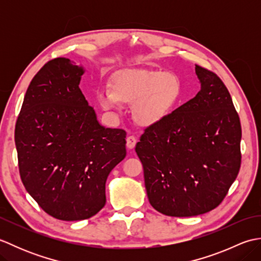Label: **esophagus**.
Masks as SVG:
<instances>
[{
	"instance_id": "esophagus-1",
	"label": "esophagus",
	"mask_w": 261,
	"mask_h": 261,
	"mask_svg": "<svg viewBox=\"0 0 261 261\" xmlns=\"http://www.w3.org/2000/svg\"><path fill=\"white\" fill-rule=\"evenodd\" d=\"M137 143V138L135 136H129L126 138V147L129 149H134Z\"/></svg>"
}]
</instances>
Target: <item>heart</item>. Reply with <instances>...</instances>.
<instances>
[{
    "label": "heart",
    "mask_w": 261,
    "mask_h": 261,
    "mask_svg": "<svg viewBox=\"0 0 261 261\" xmlns=\"http://www.w3.org/2000/svg\"><path fill=\"white\" fill-rule=\"evenodd\" d=\"M115 90L101 87L97 98L107 111H119L123 103L134 105L138 123L151 125L164 119L179 98V84L175 77L163 71L129 70L115 80Z\"/></svg>",
    "instance_id": "b5f03b06"
}]
</instances>
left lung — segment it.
<instances>
[{"instance_id": "obj_1", "label": "left lung", "mask_w": 261, "mask_h": 261, "mask_svg": "<svg viewBox=\"0 0 261 261\" xmlns=\"http://www.w3.org/2000/svg\"><path fill=\"white\" fill-rule=\"evenodd\" d=\"M201 90L149 125L137 143L151 206L187 218L219 206L241 165V124L228 88L195 65Z\"/></svg>"}]
</instances>
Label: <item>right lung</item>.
<instances>
[{
    "mask_svg": "<svg viewBox=\"0 0 261 261\" xmlns=\"http://www.w3.org/2000/svg\"><path fill=\"white\" fill-rule=\"evenodd\" d=\"M83 74L68 58L45 64L28 87L14 131L27 192L63 221L103 208L108 176L126 154V132L98 123L80 88Z\"/></svg>",
    "mask_w": 261,
    "mask_h": 261,
    "instance_id": "right-lung-1",
    "label": "right lung"
}]
</instances>
